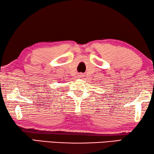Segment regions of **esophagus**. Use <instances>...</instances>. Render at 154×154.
I'll list each match as a JSON object with an SVG mask.
<instances>
[{"mask_svg": "<svg viewBox=\"0 0 154 154\" xmlns=\"http://www.w3.org/2000/svg\"><path fill=\"white\" fill-rule=\"evenodd\" d=\"M79 78H82V76H84V75H83V74H79Z\"/></svg>", "mask_w": 154, "mask_h": 154, "instance_id": "esophagus-1", "label": "esophagus"}]
</instances>
